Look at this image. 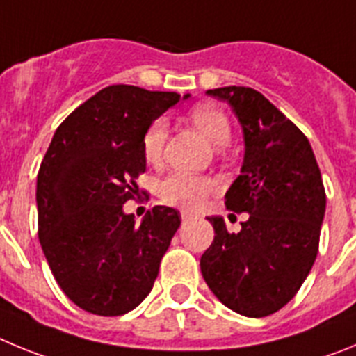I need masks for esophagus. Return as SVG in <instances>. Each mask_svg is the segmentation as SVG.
Listing matches in <instances>:
<instances>
[{
  "mask_svg": "<svg viewBox=\"0 0 356 356\" xmlns=\"http://www.w3.org/2000/svg\"><path fill=\"white\" fill-rule=\"evenodd\" d=\"M193 213L191 212H187V210H181V221L184 222H187V221H191V219H193Z\"/></svg>",
  "mask_w": 356,
  "mask_h": 356,
  "instance_id": "obj_1",
  "label": "esophagus"
}]
</instances>
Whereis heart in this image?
I'll return each instance as SVG.
<instances>
[{
	"label": "heart",
	"instance_id": "obj_1",
	"mask_svg": "<svg viewBox=\"0 0 356 356\" xmlns=\"http://www.w3.org/2000/svg\"><path fill=\"white\" fill-rule=\"evenodd\" d=\"M191 121L216 146H225L232 137V127L222 110L210 105H197L191 110ZM169 124L163 118L155 119L143 135V155L149 163L162 160L163 146L168 140ZM217 191V181L210 176L172 172L160 185V196L171 205L187 210H197L203 207L207 197Z\"/></svg>",
	"mask_w": 356,
	"mask_h": 356
}]
</instances>
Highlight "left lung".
Wrapping results in <instances>:
<instances>
[{"label":"left lung","mask_w":356,"mask_h":356,"mask_svg":"<svg viewBox=\"0 0 356 356\" xmlns=\"http://www.w3.org/2000/svg\"><path fill=\"white\" fill-rule=\"evenodd\" d=\"M209 96L229 103L244 134V163L228 188L226 209L250 213L238 234L209 217L213 242L201 275L222 305L246 317L278 312L316 262L326 209L319 165L303 131L251 87H221Z\"/></svg>","instance_id":"8db88e82"}]
</instances>
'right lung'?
<instances>
[{"label": "right lung", "mask_w": 356, "mask_h": 356, "mask_svg": "<svg viewBox=\"0 0 356 356\" xmlns=\"http://www.w3.org/2000/svg\"><path fill=\"white\" fill-rule=\"evenodd\" d=\"M188 97V94H185ZM180 94L105 87L64 119L39 175V241L56 284L76 307L114 317L139 307L181 216L156 205L135 225L122 212L146 171L143 135Z\"/></svg>", "instance_id": "add662e5"}]
</instances>
